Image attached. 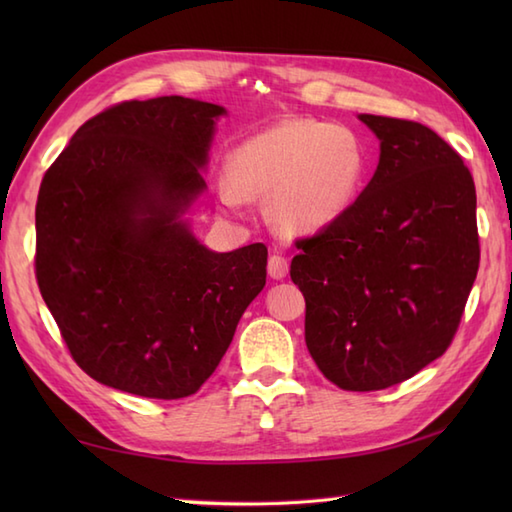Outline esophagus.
<instances>
[{
    "instance_id": "1",
    "label": "esophagus",
    "mask_w": 512,
    "mask_h": 512,
    "mask_svg": "<svg viewBox=\"0 0 512 512\" xmlns=\"http://www.w3.org/2000/svg\"><path fill=\"white\" fill-rule=\"evenodd\" d=\"M268 275L273 279H284L288 275V259L281 255L268 257Z\"/></svg>"
}]
</instances>
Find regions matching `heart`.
Listing matches in <instances>:
<instances>
[{"instance_id": "b5f03b06", "label": "heart", "mask_w": 512, "mask_h": 512, "mask_svg": "<svg viewBox=\"0 0 512 512\" xmlns=\"http://www.w3.org/2000/svg\"><path fill=\"white\" fill-rule=\"evenodd\" d=\"M365 151L350 129L295 118L268 127L239 145L228 162V182L217 198L239 211L246 198L270 195V215L295 233L336 220L361 187Z\"/></svg>"}]
</instances>
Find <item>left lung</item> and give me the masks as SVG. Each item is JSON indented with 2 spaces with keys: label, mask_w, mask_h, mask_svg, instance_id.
I'll return each mask as SVG.
<instances>
[{
  "label": "left lung",
  "mask_w": 512,
  "mask_h": 512,
  "mask_svg": "<svg viewBox=\"0 0 512 512\" xmlns=\"http://www.w3.org/2000/svg\"><path fill=\"white\" fill-rule=\"evenodd\" d=\"M380 140L374 178L317 235L290 277L306 345L345 391L398 385L451 345L480 268L475 184L458 151L405 118L361 114Z\"/></svg>",
  "instance_id": "1"
}]
</instances>
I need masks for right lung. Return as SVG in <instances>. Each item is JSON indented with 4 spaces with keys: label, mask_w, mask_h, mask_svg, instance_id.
Wrapping results in <instances>:
<instances>
[{
    "label": "right lung",
    "mask_w": 512,
    "mask_h": 512,
    "mask_svg": "<svg viewBox=\"0 0 512 512\" xmlns=\"http://www.w3.org/2000/svg\"><path fill=\"white\" fill-rule=\"evenodd\" d=\"M224 107L160 96L83 123L41 180L35 273L72 358L134 396L195 394L266 286L264 244L213 253L180 215Z\"/></svg>",
    "instance_id": "obj_1"
}]
</instances>
